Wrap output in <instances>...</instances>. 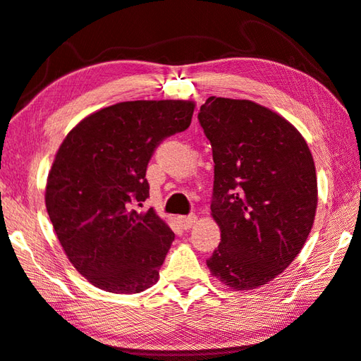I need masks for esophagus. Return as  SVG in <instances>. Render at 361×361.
I'll use <instances>...</instances> for the list:
<instances>
[{"label":"esophagus","instance_id":"esophagus-1","mask_svg":"<svg viewBox=\"0 0 361 361\" xmlns=\"http://www.w3.org/2000/svg\"><path fill=\"white\" fill-rule=\"evenodd\" d=\"M176 221H178V224L185 228V231H188V228L192 227V224L197 221V218H195V214H188V216H178Z\"/></svg>","mask_w":361,"mask_h":361}]
</instances>
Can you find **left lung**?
<instances>
[{
  "instance_id": "1",
  "label": "left lung",
  "mask_w": 361,
  "mask_h": 361,
  "mask_svg": "<svg viewBox=\"0 0 361 361\" xmlns=\"http://www.w3.org/2000/svg\"><path fill=\"white\" fill-rule=\"evenodd\" d=\"M199 123L212 143V216L221 243L207 265L222 284L249 290L283 273L305 246L317 208L306 140L273 110L208 97Z\"/></svg>"
}]
</instances>
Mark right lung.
<instances>
[{"label":"right lung","mask_w":361,"mask_h":361,"mask_svg":"<svg viewBox=\"0 0 361 361\" xmlns=\"http://www.w3.org/2000/svg\"><path fill=\"white\" fill-rule=\"evenodd\" d=\"M192 101H128L97 110L63 140L45 207L75 270L114 293H139L159 276L175 233L153 208L148 162L159 143L189 128Z\"/></svg>","instance_id":"1"}]
</instances>
